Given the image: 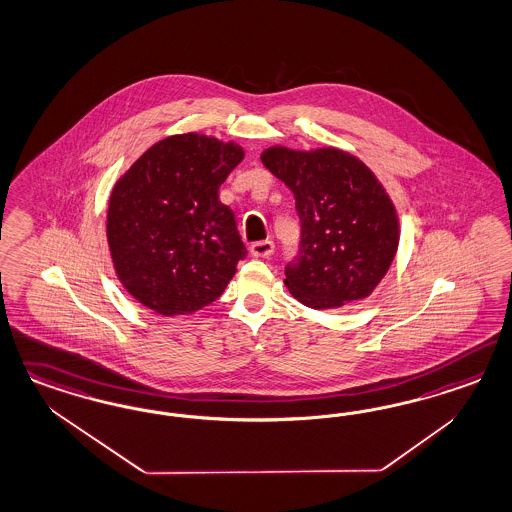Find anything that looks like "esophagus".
Wrapping results in <instances>:
<instances>
[{"label": "esophagus", "mask_w": 512, "mask_h": 512, "mask_svg": "<svg viewBox=\"0 0 512 512\" xmlns=\"http://www.w3.org/2000/svg\"><path fill=\"white\" fill-rule=\"evenodd\" d=\"M273 252H275L273 241H256L250 245V254L254 258H269Z\"/></svg>", "instance_id": "esophagus-1"}]
</instances>
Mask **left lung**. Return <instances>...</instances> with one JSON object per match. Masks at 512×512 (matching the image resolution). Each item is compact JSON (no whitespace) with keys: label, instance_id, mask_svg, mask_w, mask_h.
<instances>
[{"label":"left lung","instance_id":"left-lung-1","mask_svg":"<svg viewBox=\"0 0 512 512\" xmlns=\"http://www.w3.org/2000/svg\"><path fill=\"white\" fill-rule=\"evenodd\" d=\"M262 164L296 198L301 247L284 284L299 303L324 311L369 297L399 247L396 205L360 158L335 147L275 145Z\"/></svg>","mask_w":512,"mask_h":512}]
</instances>
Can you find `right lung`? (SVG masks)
Returning <instances> with one entry per match:
<instances>
[{
	"mask_svg": "<svg viewBox=\"0 0 512 512\" xmlns=\"http://www.w3.org/2000/svg\"><path fill=\"white\" fill-rule=\"evenodd\" d=\"M243 158L235 141L177 133L118 177L105 231L116 277L137 303L179 316L222 296L247 248L218 188Z\"/></svg>",
	"mask_w": 512,
	"mask_h": 512,
	"instance_id": "1",
	"label": "right lung"
}]
</instances>
